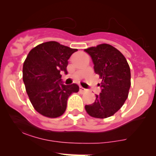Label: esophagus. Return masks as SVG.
Wrapping results in <instances>:
<instances>
[{
  "instance_id": "34e87169",
  "label": "esophagus",
  "mask_w": 156,
  "mask_h": 156,
  "mask_svg": "<svg viewBox=\"0 0 156 156\" xmlns=\"http://www.w3.org/2000/svg\"><path fill=\"white\" fill-rule=\"evenodd\" d=\"M87 89H84L83 87H80V91L81 92V93H84V92H86L87 91Z\"/></svg>"
}]
</instances>
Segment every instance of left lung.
Returning <instances> with one entry per match:
<instances>
[{"mask_svg":"<svg viewBox=\"0 0 156 156\" xmlns=\"http://www.w3.org/2000/svg\"><path fill=\"white\" fill-rule=\"evenodd\" d=\"M85 50L92 57L94 71L99 75L101 92L85 109L92 117L105 119L114 115L126 100L131 86L130 68L122 53L109 44H99Z\"/></svg>","mask_w":156,"mask_h":156,"instance_id":"obj_1","label":"left lung"}]
</instances>
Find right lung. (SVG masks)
<instances>
[{"mask_svg":"<svg viewBox=\"0 0 156 156\" xmlns=\"http://www.w3.org/2000/svg\"><path fill=\"white\" fill-rule=\"evenodd\" d=\"M76 51V49L49 41L28 53L23 66V80L30 101L41 115L49 118L62 115L69 96L79 91L77 84L64 85L60 74L67 73L68 60Z\"/></svg>","mask_w":156,"mask_h":156,"instance_id":"1","label":"right lung"}]
</instances>
